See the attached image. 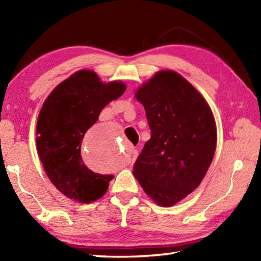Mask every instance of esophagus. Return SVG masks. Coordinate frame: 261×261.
I'll return each mask as SVG.
<instances>
[{"mask_svg": "<svg viewBox=\"0 0 261 261\" xmlns=\"http://www.w3.org/2000/svg\"><path fill=\"white\" fill-rule=\"evenodd\" d=\"M137 156H138V152H137V149H132V158L130 159V162H135Z\"/></svg>", "mask_w": 261, "mask_h": 261, "instance_id": "esophagus-1", "label": "esophagus"}]
</instances>
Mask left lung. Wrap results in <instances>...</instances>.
<instances>
[{
	"instance_id": "1",
	"label": "left lung",
	"mask_w": 261,
	"mask_h": 261,
	"mask_svg": "<svg viewBox=\"0 0 261 261\" xmlns=\"http://www.w3.org/2000/svg\"><path fill=\"white\" fill-rule=\"evenodd\" d=\"M151 129L134 166L147 196L173 206L198 188L216 148L213 113L201 94L180 74L162 70L136 92Z\"/></svg>"
}]
</instances>
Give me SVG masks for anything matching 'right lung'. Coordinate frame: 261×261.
Instances as JSON below:
<instances>
[{"mask_svg": "<svg viewBox=\"0 0 261 261\" xmlns=\"http://www.w3.org/2000/svg\"><path fill=\"white\" fill-rule=\"evenodd\" d=\"M122 82L105 84L94 71L81 70L59 84L42 105L37 123V149L48 178L65 197L78 202L98 200L113 175L85 166L84 135L110 101L124 93Z\"/></svg>", "mask_w": 261, "mask_h": 261, "instance_id": "obj_1", "label": "right lung"}]
</instances>
